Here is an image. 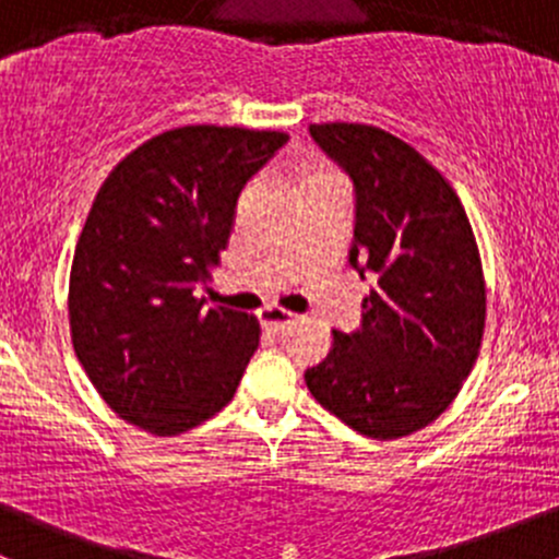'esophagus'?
I'll list each match as a JSON object with an SVG mask.
<instances>
[{
	"label": "esophagus",
	"mask_w": 559,
	"mask_h": 559,
	"mask_svg": "<svg viewBox=\"0 0 559 559\" xmlns=\"http://www.w3.org/2000/svg\"><path fill=\"white\" fill-rule=\"evenodd\" d=\"M261 322L263 328H269V331H285V328H290L293 322H296V314L285 312V309H277V307H266L261 312Z\"/></svg>",
	"instance_id": "obj_1"
}]
</instances>
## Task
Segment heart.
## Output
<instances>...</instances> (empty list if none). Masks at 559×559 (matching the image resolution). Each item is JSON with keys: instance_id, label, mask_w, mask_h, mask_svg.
<instances>
[{"instance_id": "obj_1", "label": "heart", "mask_w": 559, "mask_h": 559, "mask_svg": "<svg viewBox=\"0 0 559 559\" xmlns=\"http://www.w3.org/2000/svg\"><path fill=\"white\" fill-rule=\"evenodd\" d=\"M314 180H322V177H314ZM314 180H312V182H314Z\"/></svg>"}]
</instances>
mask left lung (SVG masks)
<instances>
[{
    "label": "left lung",
    "instance_id": "1",
    "mask_svg": "<svg viewBox=\"0 0 559 559\" xmlns=\"http://www.w3.org/2000/svg\"><path fill=\"white\" fill-rule=\"evenodd\" d=\"M309 134L353 182L347 261L373 287L360 328L333 331L331 353L304 379L353 430L399 439L433 423L476 364L479 250L450 182L399 136L360 123H312Z\"/></svg>",
    "mask_w": 559,
    "mask_h": 559
}]
</instances>
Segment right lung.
Returning a JSON list of instances; mask_svg holds the SVG:
<instances>
[{"instance_id":"obj_1","label":"right lung","mask_w":559,"mask_h":559,"mask_svg":"<svg viewBox=\"0 0 559 559\" xmlns=\"http://www.w3.org/2000/svg\"><path fill=\"white\" fill-rule=\"evenodd\" d=\"M287 145L282 131L182 126L126 155L74 247L69 328L118 417L191 430L237 393L258 322L195 298L221 261L241 188Z\"/></svg>"}]
</instances>
